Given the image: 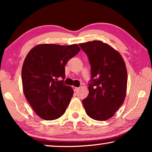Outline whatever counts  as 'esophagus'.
Returning a JSON list of instances; mask_svg holds the SVG:
<instances>
[{"instance_id":"1","label":"esophagus","mask_w":152,"mask_h":152,"mask_svg":"<svg viewBox=\"0 0 152 152\" xmlns=\"http://www.w3.org/2000/svg\"><path fill=\"white\" fill-rule=\"evenodd\" d=\"M73 89H74V92H77L78 90H79V88H77V87H75V86H73Z\"/></svg>"}]
</instances>
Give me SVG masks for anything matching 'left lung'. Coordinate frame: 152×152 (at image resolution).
I'll return each instance as SVG.
<instances>
[{
    "instance_id": "obj_1",
    "label": "left lung",
    "mask_w": 152,
    "mask_h": 152,
    "mask_svg": "<svg viewBox=\"0 0 152 152\" xmlns=\"http://www.w3.org/2000/svg\"><path fill=\"white\" fill-rule=\"evenodd\" d=\"M91 66L89 94L83 99L86 114L97 121L114 116L124 103L127 89L126 64L120 53L100 41L80 43Z\"/></svg>"
}]
</instances>
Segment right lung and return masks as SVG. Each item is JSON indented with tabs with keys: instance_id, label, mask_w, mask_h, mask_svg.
<instances>
[{
	"instance_id": "right-lung-1",
	"label": "right lung",
	"mask_w": 152,
	"mask_h": 152,
	"mask_svg": "<svg viewBox=\"0 0 152 152\" xmlns=\"http://www.w3.org/2000/svg\"><path fill=\"white\" fill-rule=\"evenodd\" d=\"M80 50L77 44H41L26 55L22 69L23 91L34 111L44 120H55L64 114L74 90L57 78L64 79V66Z\"/></svg>"
}]
</instances>
